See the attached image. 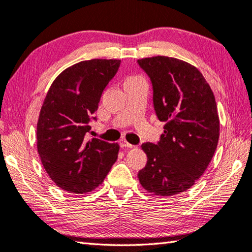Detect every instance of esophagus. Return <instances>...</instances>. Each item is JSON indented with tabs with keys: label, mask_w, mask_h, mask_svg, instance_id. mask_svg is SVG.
I'll use <instances>...</instances> for the list:
<instances>
[{
	"label": "esophagus",
	"mask_w": 252,
	"mask_h": 252,
	"mask_svg": "<svg viewBox=\"0 0 252 252\" xmlns=\"http://www.w3.org/2000/svg\"><path fill=\"white\" fill-rule=\"evenodd\" d=\"M119 146H120L121 148H132V147H133L132 144H130L129 142L126 141L125 139H122V140H120V141H119Z\"/></svg>",
	"instance_id": "obj_1"
}]
</instances>
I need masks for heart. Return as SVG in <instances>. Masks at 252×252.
<instances>
[{"label":"heart","instance_id":"1","mask_svg":"<svg viewBox=\"0 0 252 252\" xmlns=\"http://www.w3.org/2000/svg\"><path fill=\"white\" fill-rule=\"evenodd\" d=\"M138 80H141V79L138 78V76H130V78H127V79L126 80L125 84H126V83H130V82H134V81H138Z\"/></svg>","mask_w":252,"mask_h":252}]
</instances>
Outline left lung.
<instances>
[{
	"label": "left lung",
	"mask_w": 252,
	"mask_h": 252,
	"mask_svg": "<svg viewBox=\"0 0 252 252\" xmlns=\"http://www.w3.org/2000/svg\"><path fill=\"white\" fill-rule=\"evenodd\" d=\"M138 64L150 78L157 117L165 122L158 143L141 146L148 161L139 181L162 197L181 193L204 173L218 146L215 95L197 67L181 60L159 55Z\"/></svg>",
	"instance_id": "8db88e82"
}]
</instances>
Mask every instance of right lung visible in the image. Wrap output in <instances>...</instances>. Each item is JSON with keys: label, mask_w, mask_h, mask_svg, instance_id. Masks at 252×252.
Wrapping results in <instances>:
<instances>
[{"label": "right lung", "mask_w": 252, "mask_h": 252, "mask_svg": "<svg viewBox=\"0 0 252 252\" xmlns=\"http://www.w3.org/2000/svg\"><path fill=\"white\" fill-rule=\"evenodd\" d=\"M120 60L93 59L67 67L51 85L36 127L37 152L52 181L73 193L103 182L118 159L119 144L93 138L90 122Z\"/></svg>", "instance_id": "obj_1"}]
</instances>
